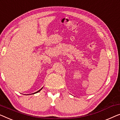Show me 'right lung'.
<instances>
[{
    "label": "right lung",
    "instance_id": "add662e5",
    "mask_svg": "<svg viewBox=\"0 0 120 120\" xmlns=\"http://www.w3.org/2000/svg\"><path fill=\"white\" fill-rule=\"evenodd\" d=\"M40 91V90H39V91H38V92H39V91Z\"/></svg>",
    "mask_w": 120,
    "mask_h": 120
}]
</instances>
